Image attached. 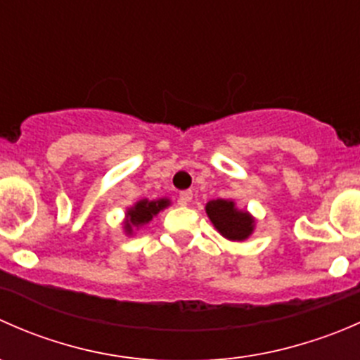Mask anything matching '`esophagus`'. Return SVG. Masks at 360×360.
I'll list each match as a JSON object with an SVG mask.
<instances>
[{
    "label": "esophagus",
    "instance_id": "obj_1",
    "mask_svg": "<svg viewBox=\"0 0 360 360\" xmlns=\"http://www.w3.org/2000/svg\"><path fill=\"white\" fill-rule=\"evenodd\" d=\"M191 200H193V191L186 190V191H181L179 193V203L181 205H188Z\"/></svg>",
    "mask_w": 360,
    "mask_h": 360
}]
</instances>
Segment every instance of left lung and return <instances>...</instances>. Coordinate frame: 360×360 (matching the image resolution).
<instances>
[{
	"instance_id": "left-lung-1",
	"label": "left lung",
	"mask_w": 360,
	"mask_h": 360,
	"mask_svg": "<svg viewBox=\"0 0 360 360\" xmlns=\"http://www.w3.org/2000/svg\"><path fill=\"white\" fill-rule=\"evenodd\" d=\"M205 212L217 233L231 242L248 240L256 228V217L249 210L238 209L237 203L230 198L207 202Z\"/></svg>"
}]
</instances>
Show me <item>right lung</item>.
Instances as JSON below:
<instances>
[{"instance_id":"obj_1","label":"right lung","mask_w":360,"mask_h":360,"mask_svg":"<svg viewBox=\"0 0 360 360\" xmlns=\"http://www.w3.org/2000/svg\"><path fill=\"white\" fill-rule=\"evenodd\" d=\"M169 198H158V200H143L136 202L132 207H129L125 212V219H123V231L125 235H134V230H139L144 224L150 223L158 212L170 205Z\"/></svg>"}]
</instances>
